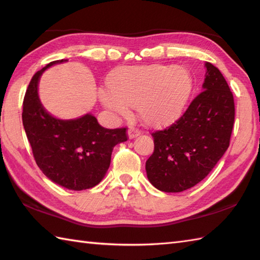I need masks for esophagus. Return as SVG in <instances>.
Here are the masks:
<instances>
[{
  "label": "esophagus",
  "mask_w": 260,
  "mask_h": 260,
  "mask_svg": "<svg viewBox=\"0 0 260 260\" xmlns=\"http://www.w3.org/2000/svg\"><path fill=\"white\" fill-rule=\"evenodd\" d=\"M127 134H128L129 139H135V137H137L141 134V131L139 128H135V127H131Z\"/></svg>",
  "instance_id": "obj_1"
}]
</instances>
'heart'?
<instances>
[{"mask_svg": "<svg viewBox=\"0 0 260 260\" xmlns=\"http://www.w3.org/2000/svg\"><path fill=\"white\" fill-rule=\"evenodd\" d=\"M109 89L101 91L102 102L121 116L129 106H139L141 118L153 127H163L183 114L193 89L189 70L173 64L123 67L110 76Z\"/></svg>", "mask_w": 260, "mask_h": 260, "instance_id": "1", "label": "heart"}]
</instances>
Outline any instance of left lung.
Here are the masks:
<instances>
[{
  "instance_id": "1",
  "label": "left lung",
  "mask_w": 260,
  "mask_h": 260,
  "mask_svg": "<svg viewBox=\"0 0 260 260\" xmlns=\"http://www.w3.org/2000/svg\"><path fill=\"white\" fill-rule=\"evenodd\" d=\"M203 91L181 117L152 133L154 152L146 161L151 183L163 192H182L211 172L230 143L234 95L220 70L207 62Z\"/></svg>"
}]
</instances>
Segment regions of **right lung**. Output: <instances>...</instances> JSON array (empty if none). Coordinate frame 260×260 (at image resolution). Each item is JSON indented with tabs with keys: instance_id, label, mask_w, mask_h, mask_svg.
<instances>
[{
	"instance_id": "add662e5",
	"label": "right lung",
	"mask_w": 260,
	"mask_h": 260,
	"mask_svg": "<svg viewBox=\"0 0 260 260\" xmlns=\"http://www.w3.org/2000/svg\"><path fill=\"white\" fill-rule=\"evenodd\" d=\"M56 60L37 71L23 99L22 121L38 167L47 178L69 190L97 185L106 174L115 145L127 141L126 127L108 129L87 114L77 119L54 118L38 96L40 76Z\"/></svg>"
}]
</instances>
